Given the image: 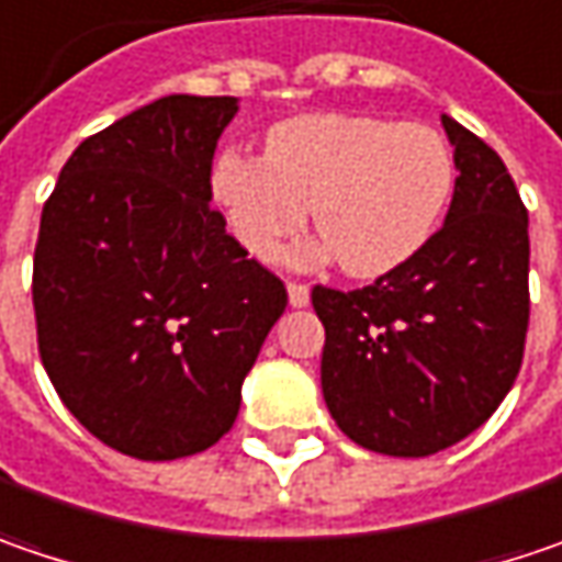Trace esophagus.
Wrapping results in <instances>:
<instances>
[{"mask_svg":"<svg viewBox=\"0 0 562 562\" xmlns=\"http://www.w3.org/2000/svg\"><path fill=\"white\" fill-rule=\"evenodd\" d=\"M285 289H289V305H292V308H305V305H308V295H312V292H308L305 282H289Z\"/></svg>","mask_w":562,"mask_h":562,"instance_id":"obj_1","label":"esophagus"}]
</instances>
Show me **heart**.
<instances>
[{
    "instance_id": "heart-1",
    "label": "heart",
    "mask_w": 562,
    "mask_h": 562,
    "mask_svg": "<svg viewBox=\"0 0 562 562\" xmlns=\"http://www.w3.org/2000/svg\"><path fill=\"white\" fill-rule=\"evenodd\" d=\"M454 155L419 123L302 114L267 133V155L215 151L210 193L245 248L273 260L308 222L349 277H381L436 235Z\"/></svg>"
}]
</instances>
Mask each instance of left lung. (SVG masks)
I'll return each mask as SVG.
<instances>
[{
	"mask_svg": "<svg viewBox=\"0 0 562 562\" xmlns=\"http://www.w3.org/2000/svg\"><path fill=\"white\" fill-rule=\"evenodd\" d=\"M446 225L372 285H314L324 324L321 387L356 446L426 458L503 404L528 334V210L503 158L458 120Z\"/></svg>",
	"mask_w": 562,
	"mask_h": 562,
	"instance_id": "left-lung-1",
	"label": "left lung"
}]
</instances>
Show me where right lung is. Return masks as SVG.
Listing matches in <instances>:
<instances>
[{
  "label": "right lung",
  "instance_id": "add662e5",
  "mask_svg": "<svg viewBox=\"0 0 562 562\" xmlns=\"http://www.w3.org/2000/svg\"><path fill=\"white\" fill-rule=\"evenodd\" d=\"M235 98L168 94L88 136L44 203L37 349L85 429L139 461L215 446L285 285L210 206Z\"/></svg>",
  "mask_w": 562,
  "mask_h": 562
}]
</instances>
